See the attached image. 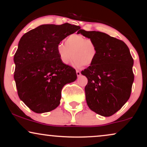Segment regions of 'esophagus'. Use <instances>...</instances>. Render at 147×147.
Listing matches in <instances>:
<instances>
[{
	"mask_svg": "<svg viewBox=\"0 0 147 147\" xmlns=\"http://www.w3.org/2000/svg\"><path fill=\"white\" fill-rule=\"evenodd\" d=\"M76 74H77L78 76H80V75H81V72H80V71H78V70H77V71H76Z\"/></svg>",
	"mask_w": 147,
	"mask_h": 147,
	"instance_id": "34e87169",
	"label": "esophagus"
}]
</instances>
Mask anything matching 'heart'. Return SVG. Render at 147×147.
<instances>
[{"instance_id":"heart-1","label":"heart","mask_w":147,"mask_h":147,"mask_svg":"<svg viewBox=\"0 0 147 147\" xmlns=\"http://www.w3.org/2000/svg\"><path fill=\"white\" fill-rule=\"evenodd\" d=\"M57 54L62 63L67 64L73 58V64L77 67L89 66L95 61L98 49L93 40L78 34H71L63 44L57 47Z\"/></svg>"}]
</instances>
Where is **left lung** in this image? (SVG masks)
<instances>
[{"instance_id": "8db88e82", "label": "left lung", "mask_w": 147, "mask_h": 147, "mask_svg": "<svg viewBox=\"0 0 147 147\" xmlns=\"http://www.w3.org/2000/svg\"><path fill=\"white\" fill-rule=\"evenodd\" d=\"M78 33L93 40L98 49L94 63L81 72L88 78V107L99 115H113L131 94L134 60L130 50L124 42L102 32L80 29Z\"/></svg>"}]
</instances>
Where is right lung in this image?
Masks as SVG:
<instances>
[{"label":"right lung","mask_w":147,"mask_h":147,"mask_svg":"<svg viewBox=\"0 0 147 147\" xmlns=\"http://www.w3.org/2000/svg\"><path fill=\"white\" fill-rule=\"evenodd\" d=\"M80 29L67 23L42 25L20 39L14 56V79L19 98L32 111L43 113L55 109L62 88L77 79L76 69L61 61L57 47Z\"/></svg>","instance_id":"add662e5"}]
</instances>
